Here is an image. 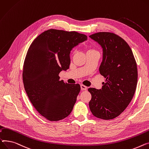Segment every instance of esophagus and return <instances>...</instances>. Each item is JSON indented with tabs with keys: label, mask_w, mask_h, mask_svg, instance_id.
Here are the masks:
<instances>
[{
	"label": "esophagus",
	"mask_w": 149,
	"mask_h": 149,
	"mask_svg": "<svg viewBox=\"0 0 149 149\" xmlns=\"http://www.w3.org/2000/svg\"><path fill=\"white\" fill-rule=\"evenodd\" d=\"M81 88L82 90H86L87 87L84 85H81Z\"/></svg>",
	"instance_id": "34e87169"
}]
</instances>
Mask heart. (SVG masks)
Segmentation results:
<instances>
[{
  "mask_svg": "<svg viewBox=\"0 0 149 149\" xmlns=\"http://www.w3.org/2000/svg\"><path fill=\"white\" fill-rule=\"evenodd\" d=\"M88 51H94V50H93V49H90Z\"/></svg>",
  "mask_w": 149,
  "mask_h": 149,
  "instance_id": "b5f03b06",
  "label": "heart"
}]
</instances>
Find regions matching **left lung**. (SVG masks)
<instances>
[{
  "mask_svg": "<svg viewBox=\"0 0 149 149\" xmlns=\"http://www.w3.org/2000/svg\"><path fill=\"white\" fill-rule=\"evenodd\" d=\"M89 37L103 49L99 72L106 78L102 89L88 88L90 109L94 116L111 120L125 111L134 97L138 80L136 63L128 44L117 35L100 32Z\"/></svg>",
  "mask_w": 149,
  "mask_h": 149,
  "instance_id": "left-lung-1",
  "label": "left lung"
}]
</instances>
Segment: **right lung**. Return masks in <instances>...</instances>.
I'll use <instances>...</instances> for the list:
<instances>
[{
    "instance_id": "1",
    "label": "right lung",
    "mask_w": 149,
    "mask_h": 149,
    "mask_svg": "<svg viewBox=\"0 0 149 149\" xmlns=\"http://www.w3.org/2000/svg\"><path fill=\"white\" fill-rule=\"evenodd\" d=\"M85 40L82 33L51 29L35 39L28 50L23 70L24 89L34 108L49 121L63 120L73 110L80 85L60 81L59 74L69 68L72 49Z\"/></svg>"
}]
</instances>
